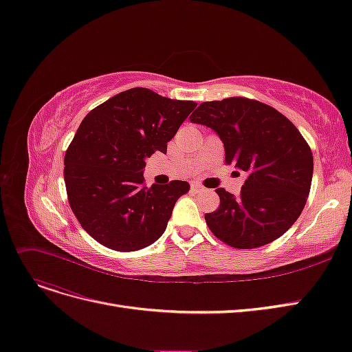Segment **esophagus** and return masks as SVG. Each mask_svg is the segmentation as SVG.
<instances>
[{
	"mask_svg": "<svg viewBox=\"0 0 352 352\" xmlns=\"http://www.w3.org/2000/svg\"><path fill=\"white\" fill-rule=\"evenodd\" d=\"M190 189H192V192H195V193H198V192H204V186L202 185H199V184H192L190 185Z\"/></svg>",
	"mask_w": 352,
	"mask_h": 352,
	"instance_id": "34e87169",
	"label": "esophagus"
}]
</instances>
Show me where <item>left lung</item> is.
I'll return each instance as SVG.
<instances>
[{"instance_id":"1","label":"left lung","mask_w":352,"mask_h":352,"mask_svg":"<svg viewBox=\"0 0 352 352\" xmlns=\"http://www.w3.org/2000/svg\"><path fill=\"white\" fill-rule=\"evenodd\" d=\"M189 119L215 131L226 163L246 175L239 197L215 189L220 207L205 214L214 236L237 249L281 237L305 208L313 176L311 150L294 124L276 109L246 98L201 103Z\"/></svg>"}]
</instances>
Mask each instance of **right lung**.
<instances>
[{"label": "right lung", "mask_w": 352, "mask_h": 352, "mask_svg": "<svg viewBox=\"0 0 352 352\" xmlns=\"http://www.w3.org/2000/svg\"><path fill=\"white\" fill-rule=\"evenodd\" d=\"M197 107L135 87L106 100L82 119L65 153L69 207L100 245L134 252L159 239L176 201L189 190L184 180L144 185L145 159L166 154L184 120Z\"/></svg>", "instance_id": "obj_1"}]
</instances>
